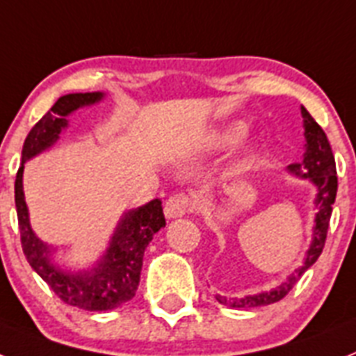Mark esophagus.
Masks as SVG:
<instances>
[{
  "label": "esophagus",
  "mask_w": 356,
  "mask_h": 356,
  "mask_svg": "<svg viewBox=\"0 0 356 356\" xmlns=\"http://www.w3.org/2000/svg\"><path fill=\"white\" fill-rule=\"evenodd\" d=\"M193 202L192 199L186 195V193H175L166 201L164 204V215L168 219H177V217H183L188 211H192Z\"/></svg>",
  "instance_id": "obj_1"
}]
</instances>
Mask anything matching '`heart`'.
Returning <instances> with one entry per match:
<instances>
[{
    "label": "heart",
    "mask_w": 356,
    "mask_h": 356,
    "mask_svg": "<svg viewBox=\"0 0 356 356\" xmlns=\"http://www.w3.org/2000/svg\"><path fill=\"white\" fill-rule=\"evenodd\" d=\"M232 137H234V132H226V134H222V136H220V139H222V141H229Z\"/></svg>",
    "instance_id": "obj_1"
}]
</instances>
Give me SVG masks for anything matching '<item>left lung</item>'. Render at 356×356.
<instances>
[{
  "instance_id": "obj_1",
  "label": "left lung",
  "mask_w": 356,
  "mask_h": 356,
  "mask_svg": "<svg viewBox=\"0 0 356 356\" xmlns=\"http://www.w3.org/2000/svg\"><path fill=\"white\" fill-rule=\"evenodd\" d=\"M300 113L304 119V137H306V152H304V159L300 163L289 164V173H293L297 177L309 179L316 186L315 197V228H313V241L309 244V250L306 252L302 266H298L293 273L289 275L288 280L277 286L271 291H262L257 295H246L241 298H226L220 295H215V298L220 304L229 307H259L268 306V304L279 302L280 298H284L289 293V289L297 284V280L306 273L307 268H312L321 257L322 250L325 244V235L330 228L331 211H333V202L337 197V166L335 157L331 152L330 141L325 137L324 130L318 127V122L309 115L304 106H300Z\"/></svg>"
}]
</instances>
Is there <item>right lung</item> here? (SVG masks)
I'll return each instance as SVG.
<instances>
[{
	"label": "right lung",
	"instance_id": "right-lung-1",
	"mask_svg": "<svg viewBox=\"0 0 356 356\" xmlns=\"http://www.w3.org/2000/svg\"><path fill=\"white\" fill-rule=\"evenodd\" d=\"M101 92L67 94L56 101L52 108L35 122L23 145L21 166L16 175V210L19 222L21 246L32 270L52 288V291L68 306L86 312H106L128 302L136 295L141 280L143 255L154 235L166 226L163 202L154 199L148 204L122 213L113 232L104 255L92 268L83 271L61 270L52 261V248L44 244L32 232L29 208L23 193V168L25 163L59 139L63 128H67V115L74 110L99 103Z\"/></svg>",
	"mask_w": 356,
	"mask_h": 356
}]
</instances>
